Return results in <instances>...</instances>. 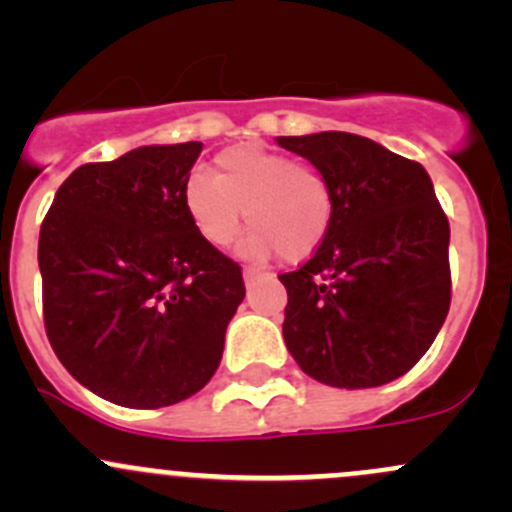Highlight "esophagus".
Instances as JSON below:
<instances>
[{
	"label": "esophagus",
	"mask_w": 512,
	"mask_h": 512,
	"mask_svg": "<svg viewBox=\"0 0 512 512\" xmlns=\"http://www.w3.org/2000/svg\"><path fill=\"white\" fill-rule=\"evenodd\" d=\"M242 277H245V282H252V280H260V277H265V272L257 270V267H245V270H242Z\"/></svg>",
	"instance_id": "34e87169"
}]
</instances>
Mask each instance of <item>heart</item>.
I'll return each mask as SVG.
<instances>
[{
	"label": "heart",
	"instance_id": "1",
	"mask_svg": "<svg viewBox=\"0 0 512 512\" xmlns=\"http://www.w3.org/2000/svg\"><path fill=\"white\" fill-rule=\"evenodd\" d=\"M185 210L208 245L227 247L245 220L252 225L242 250L252 257L280 252L302 262L332 230L334 193L327 175L309 163L262 146L227 148L215 158L213 178L190 173Z\"/></svg>",
	"mask_w": 512,
	"mask_h": 512
}]
</instances>
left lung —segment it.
Returning a JSON list of instances; mask_svg holds the SVG:
<instances>
[{"label": "left lung", "mask_w": 512, "mask_h": 512, "mask_svg": "<svg viewBox=\"0 0 512 512\" xmlns=\"http://www.w3.org/2000/svg\"><path fill=\"white\" fill-rule=\"evenodd\" d=\"M327 175V240L287 289L285 344L304 374L339 389L404 376L428 352L451 307L448 218L421 163L342 131L280 136Z\"/></svg>", "instance_id": "obj_1"}]
</instances>
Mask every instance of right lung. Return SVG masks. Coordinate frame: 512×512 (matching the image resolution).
<instances>
[{
    "mask_svg": "<svg viewBox=\"0 0 512 512\" xmlns=\"http://www.w3.org/2000/svg\"><path fill=\"white\" fill-rule=\"evenodd\" d=\"M203 143L143 146L76 168L39 232L44 327L71 376L111 404L160 409L203 389L245 297L183 188Z\"/></svg>",
    "mask_w": 512,
    "mask_h": 512,
    "instance_id": "right-lung-1",
    "label": "right lung"
}]
</instances>
